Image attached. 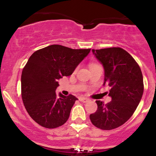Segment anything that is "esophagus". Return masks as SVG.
I'll return each mask as SVG.
<instances>
[{
	"mask_svg": "<svg viewBox=\"0 0 156 156\" xmlns=\"http://www.w3.org/2000/svg\"><path fill=\"white\" fill-rule=\"evenodd\" d=\"M79 101L80 102H83V103H87L89 101V99L87 98H83V97H80L79 98Z\"/></svg>",
	"mask_w": 156,
	"mask_h": 156,
	"instance_id": "esophagus-1",
	"label": "esophagus"
}]
</instances>
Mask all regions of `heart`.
<instances>
[{
    "mask_svg": "<svg viewBox=\"0 0 156 156\" xmlns=\"http://www.w3.org/2000/svg\"><path fill=\"white\" fill-rule=\"evenodd\" d=\"M94 64H91L90 66H92V65H94Z\"/></svg>",
    "mask_w": 156,
    "mask_h": 156,
    "instance_id": "b5f03b06",
    "label": "heart"
}]
</instances>
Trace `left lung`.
I'll use <instances>...</instances> for the list:
<instances>
[{
    "label": "left lung",
    "instance_id": "8db88e82",
    "mask_svg": "<svg viewBox=\"0 0 156 156\" xmlns=\"http://www.w3.org/2000/svg\"><path fill=\"white\" fill-rule=\"evenodd\" d=\"M92 51L104 69L103 86L110 87L112 101L104 104L96 101L98 110L89 117L97 128L112 130L128 121L140 103L144 92L142 73L136 62L122 48Z\"/></svg>",
    "mask_w": 156,
    "mask_h": 156
}]
</instances>
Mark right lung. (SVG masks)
I'll return each instance as SVG.
<instances>
[{
  "instance_id": "right-lung-1",
  "label": "right lung",
  "mask_w": 156,
  "mask_h": 156,
  "mask_svg": "<svg viewBox=\"0 0 156 156\" xmlns=\"http://www.w3.org/2000/svg\"><path fill=\"white\" fill-rule=\"evenodd\" d=\"M90 51L52 44L28 58L21 76L22 99L30 117L41 126L55 128L67 121L78 98L61 93L57 96L58 79L71 76Z\"/></svg>"
}]
</instances>
